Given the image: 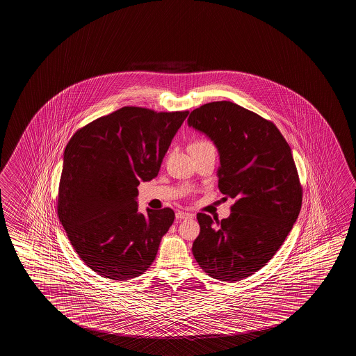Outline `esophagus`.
I'll list each match as a JSON object with an SVG mask.
<instances>
[{"mask_svg": "<svg viewBox=\"0 0 356 356\" xmlns=\"http://www.w3.org/2000/svg\"><path fill=\"white\" fill-rule=\"evenodd\" d=\"M193 213H190V212H184V211H177V212H176V218H177V220L193 218Z\"/></svg>", "mask_w": 356, "mask_h": 356, "instance_id": "1", "label": "esophagus"}]
</instances>
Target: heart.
<instances>
[{"label":"heart","instance_id":"heart-1","mask_svg":"<svg viewBox=\"0 0 356 356\" xmlns=\"http://www.w3.org/2000/svg\"><path fill=\"white\" fill-rule=\"evenodd\" d=\"M210 146H213L210 141L201 139V140L195 141L190 149H204V147H210Z\"/></svg>","mask_w":356,"mask_h":356}]
</instances>
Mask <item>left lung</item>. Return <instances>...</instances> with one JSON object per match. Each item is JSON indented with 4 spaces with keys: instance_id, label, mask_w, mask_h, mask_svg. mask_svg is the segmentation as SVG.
Segmentation results:
<instances>
[{
    "instance_id": "1",
    "label": "left lung",
    "mask_w": 356,
    "mask_h": 356,
    "mask_svg": "<svg viewBox=\"0 0 356 356\" xmlns=\"http://www.w3.org/2000/svg\"><path fill=\"white\" fill-rule=\"evenodd\" d=\"M187 124L215 143L218 188L234 200L221 221L198 213L193 257L212 278L245 280L272 259L300 212L303 190L291 147L273 122L232 102L201 105Z\"/></svg>"
}]
</instances>
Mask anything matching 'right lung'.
I'll list each match as a JSON object with an SVG mask.
<instances>
[{
    "label": "right lung",
    "instance_id": "1",
    "mask_svg": "<svg viewBox=\"0 0 356 356\" xmlns=\"http://www.w3.org/2000/svg\"><path fill=\"white\" fill-rule=\"evenodd\" d=\"M188 111L124 106L78 129L65 146L57 213L79 258L109 280L152 266L175 213L138 211L140 181L156 177Z\"/></svg>",
    "mask_w": 356,
    "mask_h": 356
}]
</instances>
